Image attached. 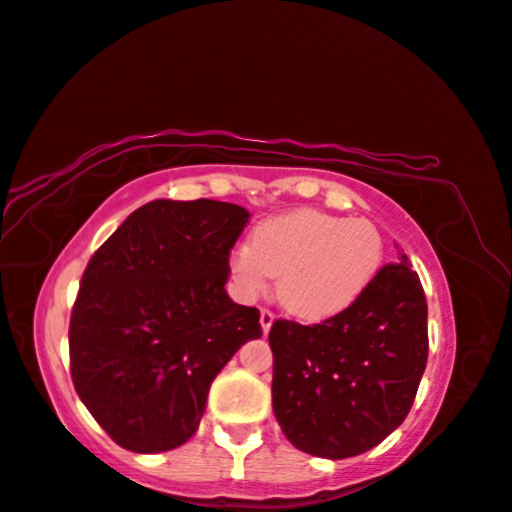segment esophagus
Returning a JSON list of instances; mask_svg holds the SVG:
<instances>
[{
    "instance_id": "obj_1",
    "label": "esophagus",
    "mask_w": 512,
    "mask_h": 512,
    "mask_svg": "<svg viewBox=\"0 0 512 512\" xmlns=\"http://www.w3.org/2000/svg\"><path fill=\"white\" fill-rule=\"evenodd\" d=\"M273 320H276V318H273V313L269 311V308H262V313H259V325H262L264 334H269Z\"/></svg>"
}]
</instances>
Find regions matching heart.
Wrapping results in <instances>:
<instances>
[{
  "label": "heart",
  "instance_id": "obj_1",
  "mask_svg": "<svg viewBox=\"0 0 512 512\" xmlns=\"http://www.w3.org/2000/svg\"><path fill=\"white\" fill-rule=\"evenodd\" d=\"M383 264L385 241L373 222L311 208L264 220L253 243H241L229 257L243 299L259 297L280 272L276 297L301 322H325L350 311Z\"/></svg>",
  "mask_w": 512,
  "mask_h": 512
}]
</instances>
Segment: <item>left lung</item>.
<instances>
[{"label": "left lung", "mask_w": 512, "mask_h": 512, "mask_svg": "<svg viewBox=\"0 0 512 512\" xmlns=\"http://www.w3.org/2000/svg\"><path fill=\"white\" fill-rule=\"evenodd\" d=\"M273 415L294 448L345 459L406 420L427 366V299L408 257L380 269L350 311L322 325L276 320Z\"/></svg>", "instance_id": "left-lung-1"}]
</instances>
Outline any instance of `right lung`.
I'll return each instance as SVG.
<instances>
[{"mask_svg": "<svg viewBox=\"0 0 512 512\" xmlns=\"http://www.w3.org/2000/svg\"><path fill=\"white\" fill-rule=\"evenodd\" d=\"M248 220L227 201L155 199L92 255L71 311V378L125 450L183 445L215 376L262 336L257 308L234 304L225 290Z\"/></svg>", "mask_w": 512, "mask_h": 512, "instance_id": "right-lung-1", "label": "right lung"}]
</instances>
